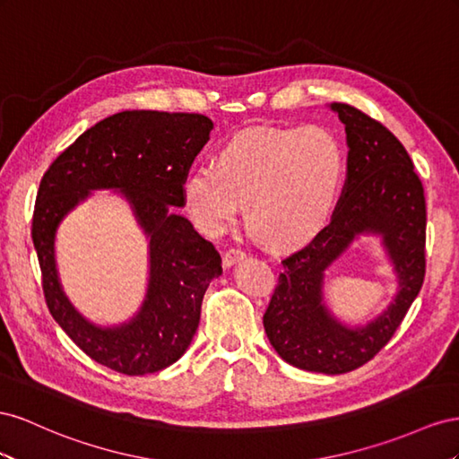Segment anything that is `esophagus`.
I'll list each match as a JSON object with an SVG mask.
<instances>
[{
  "mask_svg": "<svg viewBox=\"0 0 459 459\" xmlns=\"http://www.w3.org/2000/svg\"><path fill=\"white\" fill-rule=\"evenodd\" d=\"M244 257H246V252L240 250V247H230L229 252L222 254V267H232L237 261H240Z\"/></svg>",
  "mask_w": 459,
  "mask_h": 459,
  "instance_id": "obj_1",
  "label": "esophagus"
}]
</instances>
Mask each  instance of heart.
Listing matches in <instances>:
<instances>
[{"label":"heart","mask_w":459,"mask_h":459,"mask_svg":"<svg viewBox=\"0 0 459 459\" xmlns=\"http://www.w3.org/2000/svg\"><path fill=\"white\" fill-rule=\"evenodd\" d=\"M344 173L340 143L326 128H250L194 169L182 195L195 227L225 232L246 200V221L279 246L313 237L329 219Z\"/></svg>","instance_id":"b5f03b06"}]
</instances>
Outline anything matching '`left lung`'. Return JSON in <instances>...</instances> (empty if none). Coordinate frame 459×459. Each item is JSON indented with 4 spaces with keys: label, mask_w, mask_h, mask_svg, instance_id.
I'll return each instance as SVG.
<instances>
[{
    "label": "left lung",
    "mask_w": 459,
    "mask_h": 459,
    "mask_svg": "<svg viewBox=\"0 0 459 459\" xmlns=\"http://www.w3.org/2000/svg\"><path fill=\"white\" fill-rule=\"evenodd\" d=\"M346 128L348 171L329 225L282 259L264 316L271 346L298 369L342 375L373 359L394 336L425 279L423 185L402 142L373 117L331 103ZM359 233H378L395 265L399 294L365 327L342 325L322 302L324 271Z\"/></svg>",
    "instance_id": "1"
}]
</instances>
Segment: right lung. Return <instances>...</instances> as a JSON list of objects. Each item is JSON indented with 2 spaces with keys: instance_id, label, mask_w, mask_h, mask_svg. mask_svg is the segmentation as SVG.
Wrapping results in <instances>:
<instances>
[{
  "instance_id": "right-lung-1",
  "label": "right lung",
  "mask_w": 459,
  "mask_h": 459,
  "mask_svg": "<svg viewBox=\"0 0 459 459\" xmlns=\"http://www.w3.org/2000/svg\"><path fill=\"white\" fill-rule=\"evenodd\" d=\"M213 123L200 113L123 111L108 117L65 150L42 177L32 242L46 304L86 356L123 375H146L175 363L200 325L209 282L222 273L215 246L177 213L182 185ZM115 187L134 205L151 238V281L137 316L119 327L86 322L64 296L55 267V232L90 189Z\"/></svg>"
}]
</instances>
